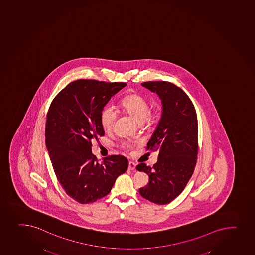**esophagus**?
Segmentation results:
<instances>
[{
  "mask_svg": "<svg viewBox=\"0 0 255 255\" xmlns=\"http://www.w3.org/2000/svg\"><path fill=\"white\" fill-rule=\"evenodd\" d=\"M136 166H137V164H135L134 162H131V161L129 162L128 169H130V170H134V169H136Z\"/></svg>",
  "mask_w": 255,
  "mask_h": 255,
  "instance_id": "esophagus-1",
  "label": "esophagus"
}]
</instances>
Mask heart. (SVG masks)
<instances>
[{
	"label": "heart",
	"instance_id": "heart-1",
	"mask_svg": "<svg viewBox=\"0 0 255 255\" xmlns=\"http://www.w3.org/2000/svg\"><path fill=\"white\" fill-rule=\"evenodd\" d=\"M120 107L122 109L131 116L135 121L142 126L150 125L154 119L155 114L149 109L147 100L141 95L131 93L127 95L121 100ZM116 112L112 107H105L101 113V124L105 131H110L113 128L116 121ZM124 147L126 148L131 147V143L125 142Z\"/></svg>",
	"mask_w": 255,
	"mask_h": 255
}]
</instances>
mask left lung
I'll use <instances>...</instances> for the list:
<instances>
[{
    "label": "left lung",
    "instance_id": "obj_1",
    "mask_svg": "<svg viewBox=\"0 0 255 255\" xmlns=\"http://www.w3.org/2000/svg\"><path fill=\"white\" fill-rule=\"evenodd\" d=\"M142 86L162 100V116L146 149L158 151L153 167L138 164L149 181L140 188L143 198L158 205L171 202L193 174L198 152V123L193 103L182 89L168 81H147Z\"/></svg>",
    "mask_w": 255,
    "mask_h": 255
}]
</instances>
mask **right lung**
Instances as JSON below:
<instances>
[{
  "mask_svg": "<svg viewBox=\"0 0 255 255\" xmlns=\"http://www.w3.org/2000/svg\"><path fill=\"white\" fill-rule=\"evenodd\" d=\"M124 82L77 80L52 101L46 119L45 142L57 180L65 193L81 204L109 194L115 180L128 167L122 155L97 160L92 139L104 136L101 113Z\"/></svg>",
  "mask_w": 255,
  "mask_h": 255,
  "instance_id": "add662e5",
  "label": "right lung"
}]
</instances>
